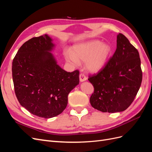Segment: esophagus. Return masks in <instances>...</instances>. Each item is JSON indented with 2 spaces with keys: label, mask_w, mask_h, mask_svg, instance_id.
<instances>
[{
  "label": "esophagus",
  "mask_w": 152,
  "mask_h": 152,
  "mask_svg": "<svg viewBox=\"0 0 152 152\" xmlns=\"http://www.w3.org/2000/svg\"><path fill=\"white\" fill-rule=\"evenodd\" d=\"M79 79H80V82H84V81L87 80V77L84 74V73H80V75H79Z\"/></svg>",
  "instance_id": "1"
}]
</instances>
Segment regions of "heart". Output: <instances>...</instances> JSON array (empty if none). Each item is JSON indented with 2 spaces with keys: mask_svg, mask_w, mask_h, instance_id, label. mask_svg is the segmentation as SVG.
I'll list each match as a JSON object with an SVG mask.
<instances>
[{
  "mask_svg": "<svg viewBox=\"0 0 152 152\" xmlns=\"http://www.w3.org/2000/svg\"><path fill=\"white\" fill-rule=\"evenodd\" d=\"M111 53L110 45L95 40L75 45L72 52L65 53V58L75 65H79L81 61L86 62L89 71L96 72L104 66Z\"/></svg>",
  "mask_w": 152,
  "mask_h": 152,
  "instance_id": "heart-1",
  "label": "heart"
}]
</instances>
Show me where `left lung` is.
Returning a JSON list of instances; mask_svg holds the SVG:
<instances>
[{
    "mask_svg": "<svg viewBox=\"0 0 152 152\" xmlns=\"http://www.w3.org/2000/svg\"><path fill=\"white\" fill-rule=\"evenodd\" d=\"M88 80L94 87L92 107L102 112L124 111L134 101L142 82L138 50L126 37L118 34L112 57L97 73L89 75Z\"/></svg>",
    "mask_w": 152,
    "mask_h": 152,
    "instance_id": "left-lung-1",
    "label": "left lung"
}]
</instances>
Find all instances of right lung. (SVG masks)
<instances>
[{
    "instance_id": "1",
    "label": "right lung",
    "mask_w": 152,
    "mask_h": 152,
    "mask_svg": "<svg viewBox=\"0 0 152 152\" xmlns=\"http://www.w3.org/2000/svg\"><path fill=\"white\" fill-rule=\"evenodd\" d=\"M52 39L45 34L26 41L13 59L12 80L22 107L44 118L61 113L68 95L79 84V71L67 72L58 65L52 54Z\"/></svg>"
}]
</instances>
